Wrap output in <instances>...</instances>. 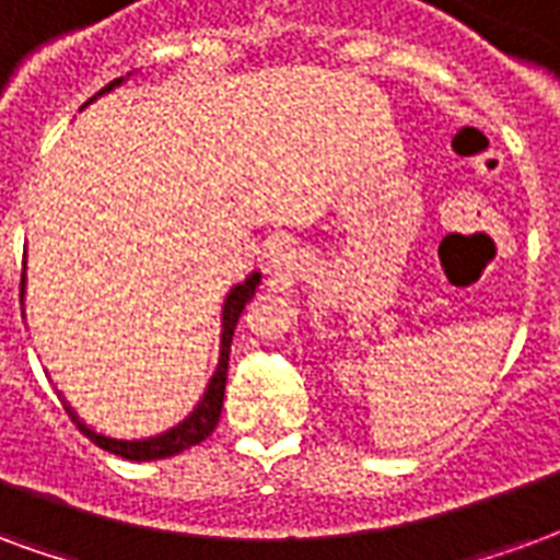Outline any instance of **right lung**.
I'll return each instance as SVG.
<instances>
[{
	"label": "right lung",
	"mask_w": 560,
	"mask_h": 560,
	"mask_svg": "<svg viewBox=\"0 0 560 560\" xmlns=\"http://www.w3.org/2000/svg\"><path fill=\"white\" fill-rule=\"evenodd\" d=\"M130 77V73H128ZM125 83V77H118L109 85H104L95 97L107 95L116 85ZM95 97H89L85 104H92ZM262 283V275L253 271L244 283H238L232 289L226 301H223V330H220V358L218 366H214V375L208 378V387L202 399L196 402L194 411L187 415L185 420H178L170 430L158 432V435H149V439H113V435H104V432L85 427V420L77 418V411L65 402V411L71 415V420L80 427V432H85V439H92L97 447L116 453L121 459H130V463H151V459H166V456H175V453L187 451L194 444L206 442L208 435L214 432L220 420V409H223V390H226V370H230V346L232 334H235V325H238L241 313L247 307V301L256 295V285ZM26 295V265H23V280H20V298Z\"/></svg>",
	"instance_id": "add662e5"
}]
</instances>
